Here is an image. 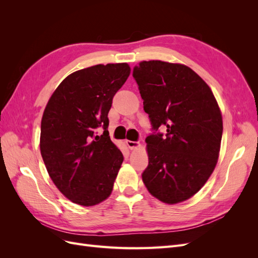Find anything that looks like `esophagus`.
Returning <instances> with one entry per match:
<instances>
[{
	"label": "esophagus",
	"mask_w": 258,
	"mask_h": 258,
	"mask_svg": "<svg viewBox=\"0 0 258 258\" xmlns=\"http://www.w3.org/2000/svg\"><path fill=\"white\" fill-rule=\"evenodd\" d=\"M126 144L128 145V147L130 148V150H137V148H139V147H140V142L129 141V140H127V141H126Z\"/></svg>",
	"instance_id": "esophagus-1"
}]
</instances>
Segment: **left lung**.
<instances>
[{
    "label": "left lung",
    "instance_id": "left-lung-1",
    "mask_svg": "<svg viewBox=\"0 0 258 258\" xmlns=\"http://www.w3.org/2000/svg\"><path fill=\"white\" fill-rule=\"evenodd\" d=\"M134 77L153 129L145 139L148 166L142 174L152 196L168 205L191 198L213 173L221 150L223 118L208 84L190 68L141 61Z\"/></svg>",
    "mask_w": 258,
    "mask_h": 258
}]
</instances>
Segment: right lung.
I'll list each match as a JSON object with an SVG mask.
<instances>
[{"label":"right lung","mask_w":258,"mask_h":258,"mask_svg":"<svg viewBox=\"0 0 258 258\" xmlns=\"http://www.w3.org/2000/svg\"><path fill=\"white\" fill-rule=\"evenodd\" d=\"M130 71L128 63L79 70L60 83L45 107L42 157L53 184L76 205L96 206L113 190L123 157L108 136L107 114ZM100 126L105 131L98 136Z\"/></svg>","instance_id":"1"}]
</instances>
